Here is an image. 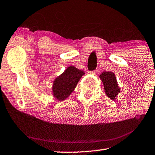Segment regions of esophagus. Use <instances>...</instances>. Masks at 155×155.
Instances as JSON below:
<instances>
[{"mask_svg": "<svg viewBox=\"0 0 155 155\" xmlns=\"http://www.w3.org/2000/svg\"><path fill=\"white\" fill-rule=\"evenodd\" d=\"M89 73H90V74H92V75H95L96 74V71H90Z\"/></svg>", "mask_w": 155, "mask_h": 155, "instance_id": "esophagus-1", "label": "esophagus"}]
</instances>
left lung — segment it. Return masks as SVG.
Segmentation results:
<instances>
[{"instance_id": "1", "label": "left lung", "mask_w": 155, "mask_h": 155, "mask_svg": "<svg viewBox=\"0 0 155 155\" xmlns=\"http://www.w3.org/2000/svg\"><path fill=\"white\" fill-rule=\"evenodd\" d=\"M101 80L104 86V93L111 100H115L120 92L115 74L110 71H104L100 75Z\"/></svg>"}]
</instances>
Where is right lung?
I'll list each match as a JSON object with an SVG mask.
<instances>
[{
	"label": "right lung",
	"instance_id": "add662e5",
	"mask_svg": "<svg viewBox=\"0 0 155 155\" xmlns=\"http://www.w3.org/2000/svg\"><path fill=\"white\" fill-rule=\"evenodd\" d=\"M85 74L84 71L74 66H69L63 74L53 81L52 87V95L57 101H65L74 92L78 81Z\"/></svg>",
	"mask_w": 155,
	"mask_h": 155
}]
</instances>
